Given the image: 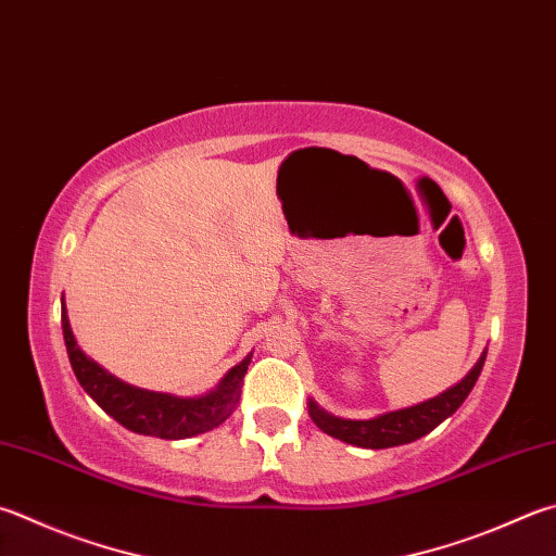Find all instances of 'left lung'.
<instances>
[{
  "label": "left lung",
  "instance_id": "8db88e82",
  "mask_svg": "<svg viewBox=\"0 0 556 556\" xmlns=\"http://www.w3.org/2000/svg\"><path fill=\"white\" fill-rule=\"evenodd\" d=\"M484 361H486V349L479 355L475 368L469 370L457 384L447 387L445 392L433 396V400L400 408V412H387L375 418H361V421H355V418H341L324 412V408L314 400L307 402V412L312 421L317 424V428H321L324 433L331 438H339V441L355 447L382 450V447L414 443L426 433H431L435 426H441L447 416H453L457 408L463 406L467 394L472 392L481 368H484Z\"/></svg>",
  "mask_w": 556,
  "mask_h": 556
}]
</instances>
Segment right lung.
Listing matches in <instances>:
<instances>
[{"instance_id":"right-lung-1","label":"right lung","mask_w":556,"mask_h":556,"mask_svg":"<svg viewBox=\"0 0 556 556\" xmlns=\"http://www.w3.org/2000/svg\"><path fill=\"white\" fill-rule=\"evenodd\" d=\"M62 337H65L70 365L84 392L128 431L164 438V441H184V438L213 431L227 421L239 404L242 380L251 363L249 353L242 363L227 370L211 392L201 396H176L123 382L109 370H103L97 361H91L72 333L65 295H62Z\"/></svg>"}]
</instances>
